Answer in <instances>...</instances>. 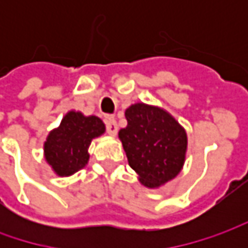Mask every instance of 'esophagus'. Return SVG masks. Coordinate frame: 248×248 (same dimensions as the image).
<instances>
[{"label": "esophagus", "instance_id": "34e87169", "mask_svg": "<svg viewBox=\"0 0 248 248\" xmlns=\"http://www.w3.org/2000/svg\"><path fill=\"white\" fill-rule=\"evenodd\" d=\"M106 131L109 135H116L117 131H119V127H117V123L114 119H108L106 120Z\"/></svg>", "mask_w": 248, "mask_h": 248}]
</instances>
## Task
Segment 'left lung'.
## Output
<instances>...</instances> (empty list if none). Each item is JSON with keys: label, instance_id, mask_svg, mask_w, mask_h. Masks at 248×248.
<instances>
[{"label": "left lung", "instance_id": "obj_1", "mask_svg": "<svg viewBox=\"0 0 248 248\" xmlns=\"http://www.w3.org/2000/svg\"><path fill=\"white\" fill-rule=\"evenodd\" d=\"M127 127L120 129L128 164L148 187L164 185L178 175L185 161L186 132L158 108L137 103L125 110Z\"/></svg>", "mask_w": 248, "mask_h": 248}]
</instances>
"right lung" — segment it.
Wrapping results in <instances>:
<instances>
[{"instance_id": "right-lung-1", "label": "right lung", "mask_w": 248, "mask_h": 248, "mask_svg": "<svg viewBox=\"0 0 248 248\" xmlns=\"http://www.w3.org/2000/svg\"><path fill=\"white\" fill-rule=\"evenodd\" d=\"M105 132L102 120L80 111H69L61 125L48 135L45 158L58 175H72L87 164L91 140Z\"/></svg>"}]
</instances>
